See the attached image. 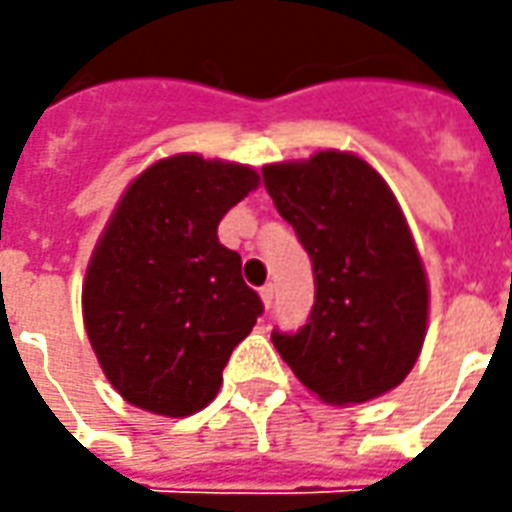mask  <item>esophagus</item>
<instances>
[{"label": "esophagus", "mask_w": 512, "mask_h": 512, "mask_svg": "<svg viewBox=\"0 0 512 512\" xmlns=\"http://www.w3.org/2000/svg\"><path fill=\"white\" fill-rule=\"evenodd\" d=\"M260 299H263L266 307H271V301H274V285H263V288H260Z\"/></svg>", "instance_id": "obj_1"}]
</instances>
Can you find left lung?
<instances>
[{"label":"left lung","mask_w":512,"mask_h":512,"mask_svg":"<svg viewBox=\"0 0 512 512\" xmlns=\"http://www.w3.org/2000/svg\"><path fill=\"white\" fill-rule=\"evenodd\" d=\"M263 183L312 257L315 304L296 334H271L301 384L356 406L403 384L428 334V274L395 194L348 150L263 167Z\"/></svg>","instance_id":"left-lung-1"}]
</instances>
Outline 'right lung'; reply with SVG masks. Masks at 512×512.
I'll list each match as a JSON object with an SVG mask.
<instances>
[{"label": "right lung", "instance_id": "obj_1", "mask_svg": "<svg viewBox=\"0 0 512 512\" xmlns=\"http://www.w3.org/2000/svg\"><path fill=\"white\" fill-rule=\"evenodd\" d=\"M257 186L249 164L178 153L117 200L87 263L82 315L98 365L131 406L191 417L219 392L263 304L216 227Z\"/></svg>", "mask_w": 512, "mask_h": 512}]
</instances>
